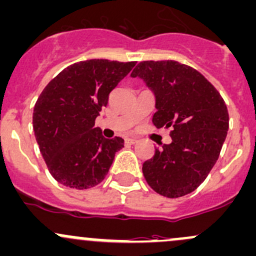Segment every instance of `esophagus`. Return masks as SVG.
<instances>
[{"label":"esophagus","mask_w":256,"mask_h":256,"mask_svg":"<svg viewBox=\"0 0 256 256\" xmlns=\"http://www.w3.org/2000/svg\"><path fill=\"white\" fill-rule=\"evenodd\" d=\"M136 142H137L136 138H126L125 140V144H130V146H131V144H135Z\"/></svg>","instance_id":"esophagus-1"}]
</instances>
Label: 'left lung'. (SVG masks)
Returning a JSON list of instances; mask_svg holds the SVG:
<instances>
[{"mask_svg": "<svg viewBox=\"0 0 256 256\" xmlns=\"http://www.w3.org/2000/svg\"><path fill=\"white\" fill-rule=\"evenodd\" d=\"M131 77L144 80L156 94V128H170L172 144L142 166L146 182L169 198L192 192L214 168L227 137L224 100L198 70L178 61H142Z\"/></svg>", "mask_w": 256, "mask_h": 256, "instance_id": "8db88e82", "label": "left lung"}]
</instances>
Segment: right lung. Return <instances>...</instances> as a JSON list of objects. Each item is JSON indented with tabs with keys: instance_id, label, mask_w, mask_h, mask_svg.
Listing matches in <instances>:
<instances>
[{
	"instance_id": "right-lung-1",
	"label": "right lung",
	"mask_w": 256,
	"mask_h": 256,
	"mask_svg": "<svg viewBox=\"0 0 256 256\" xmlns=\"http://www.w3.org/2000/svg\"><path fill=\"white\" fill-rule=\"evenodd\" d=\"M135 64L106 58L80 61L62 70L39 96L34 132L50 174L60 184L84 190L104 180L124 140L104 138L94 124L110 92Z\"/></svg>"
}]
</instances>
